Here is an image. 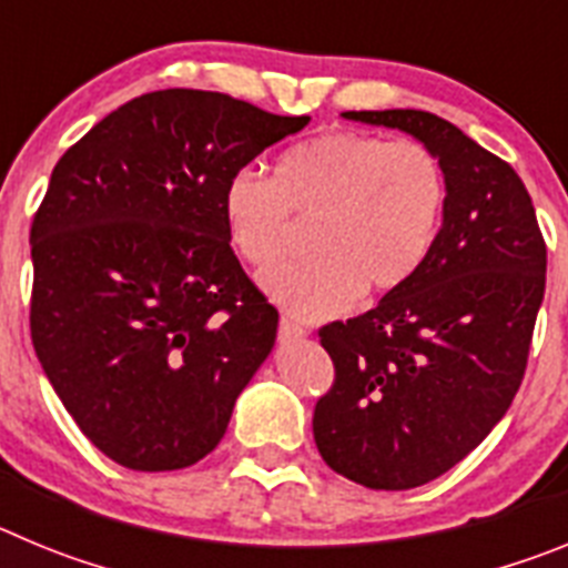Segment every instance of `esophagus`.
<instances>
[{
  "label": "esophagus",
  "instance_id": "1",
  "mask_svg": "<svg viewBox=\"0 0 568 568\" xmlns=\"http://www.w3.org/2000/svg\"><path fill=\"white\" fill-rule=\"evenodd\" d=\"M278 335H281V338H284V341L304 338V335H307V327H301L298 321H293V318H281Z\"/></svg>",
  "mask_w": 568,
  "mask_h": 568
}]
</instances>
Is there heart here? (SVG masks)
Instances as JSON below:
<instances>
[{"label":"heart","instance_id":"1","mask_svg":"<svg viewBox=\"0 0 568 568\" xmlns=\"http://www.w3.org/2000/svg\"><path fill=\"white\" fill-rule=\"evenodd\" d=\"M444 204L446 175L433 150L355 130L287 150L273 182L239 170L222 195L230 244L255 270L273 267L295 247V224H313V258L264 275L281 307L310 321L413 278L438 239Z\"/></svg>","mask_w":568,"mask_h":568}]
</instances>
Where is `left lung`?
Wrapping results in <instances>:
<instances>
[{
    "mask_svg": "<svg viewBox=\"0 0 568 568\" xmlns=\"http://www.w3.org/2000/svg\"><path fill=\"white\" fill-rule=\"evenodd\" d=\"M413 133L446 175L444 224L413 278L318 329L335 381L313 413L321 458L366 489H415L491 433L520 389L546 241L520 175L426 110H346Z\"/></svg>",
    "mask_w": 568,
    "mask_h": 568,
    "instance_id": "obj_1",
    "label": "left lung"
}]
</instances>
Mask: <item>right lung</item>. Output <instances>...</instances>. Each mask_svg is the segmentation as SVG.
I'll list each match as a JSON object with an SVG mask.
<instances>
[{
	"label": "right lung",
	"instance_id": "obj_1",
	"mask_svg": "<svg viewBox=\"0 0 568 568\" xmlns=\"http://www.w3.org/2000/svg\"><path fill=\"white\" fill-rule=\"evenodd\" d=\"M210 90L144 93L62 155L30 224V341L90 444L135 471L202 460L275 344L224 184L307 128Z\"/></svg>",
	"mask_w": 568,
	"mask_h": 568
}]
</instances>
